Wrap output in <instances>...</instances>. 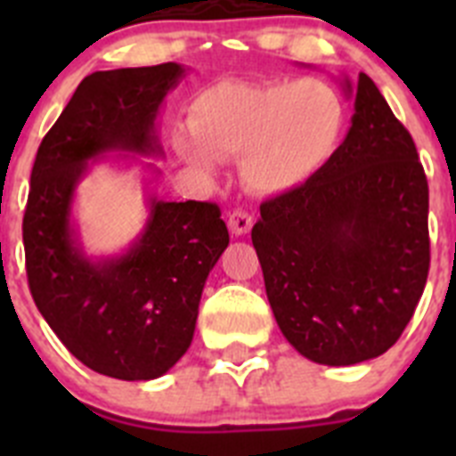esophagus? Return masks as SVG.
Instances as JSON below:
<instances>
[{
	"label": "esophagus",
	"mask_w": 456,
	"mask_h": 456,
	"mask_svg": "<svg viewBox=\"0 0 456 456\" xmlns=\"http://www.w3.org/2000/svg\"><path fill=\"white\" fill-rule=\"evenodd\" d=\"M251 225L253 216L248 212H244V209H235V212L228 215V228H231L232 235H247L251 231Z\"/></svg>",
	"instance_id": "34e87169"
}]
</instances>
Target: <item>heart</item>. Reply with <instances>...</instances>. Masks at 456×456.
Returning a JSON list of instances; mask_svg holds the SVG:
<instances>
[{
  "instance_id": "b5f03b06",
  "label": "heart",
  "mask_w": 456,
  "mask_h": 456,
  "mask_svg": "<svg viewBox=\"0 0 456 456\" xmlns=\"http://www.w3.org/2000/svg\"><path fill=\"white\" fill-rule=\"evenodd\" d=\"M345 102L324 79L219 82L189 102L187 130L173 151L196 171H216L240 155L241 180L256 191L283 193L308 183L336 152Z\"/></svg>"
}]
</instances>
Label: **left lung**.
Listing matches in <instances>:
<instances>
[{"instance_id": "left-lung-1", "label": "left lung", "mask_w": 456, "mask_h": 456, "mask_svg": "<svg viewBox=\"0 0 456 456\" xmlns=\"http://www.w3.org/2000/svg\"><path fill=\"white\" fill-rule=\"evenodd\" d=\"M352 127L301 187L260 205L251 240L288 342L320 365L393 347L429 272V187L416 143L361 72Z\"/></svg>"}]
</instances>
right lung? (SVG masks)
I'll return each mask as SVG.
<instances>
[{"label":"right lung","instance_id":"add662e5","mask_svg":"<svg viewBox=\"0 0 456 456\" xmlns=\"http://www.w3.org/2000/svg\"><path fill=\"white\" fill-rule=\"evenodd\" d=\"M180 63L100 70L82 79L31 168L22 221L29 289L72 356L104 377L151 381L191 345L200 294L228 247L215 203H168L148 191V219L127 251L91 257L72 200L107 155L162 157L157 116L184 77ZM152 178L155 164H143Z\"/></svg>","mask_w":456,"mask_h":456}]
</instances>
